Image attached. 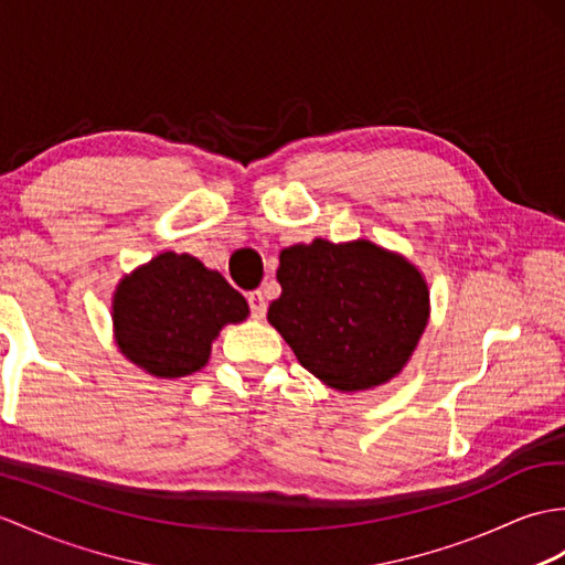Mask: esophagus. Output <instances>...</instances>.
<instances>
[{
	"label": "esophagus",
	"mask_w": 565,
	"mask_h": 565,
	"mask_svg": "<svg viewBox=\"0 0 565 565\" xmlns=\"http://www.w3.org/2000/svg\"><path fill=\"white\" fill-rule=\"evenodd\" d=\"M247 303H250V312H253V318H257V320H262L265 318V312H267V300H265V294L259 291H250L247 294Z\"/></svg>",
	"instance_id": "34e87169"
}]
</instances>
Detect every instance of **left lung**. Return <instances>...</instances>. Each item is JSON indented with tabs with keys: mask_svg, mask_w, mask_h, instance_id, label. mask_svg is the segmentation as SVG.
I'll use <instances>...</instances> for the list:
<instances>
[{
	"mask_svg": "<svg viewBox=\"0 0 565 565\" xmlns=\"http://www.w3.org/2000/svg\"><path fill=\"white\" fill-rule=\"evenodd\" d=\"M281 296L267 320L324 385L369 390L395 377L428 322V286L416 267L369 241L286 247Z\"/></svg>",
	"mask_w": 565,
	"mask_h": 565,
	"instance_id": "8db88e82",
	"label": "left lung"
}]
</instances>
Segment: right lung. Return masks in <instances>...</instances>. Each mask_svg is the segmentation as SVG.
Returning <instances> with one entry per match:
<instances>
[{
  "instance_id": "add662e5",
  "label": "right lung",
  "mask_w": 565,
  "mask_h": 565,
  "mask_svg": "<svg viewBox=\"0 0 565 565\" xmlns=\"http://www.w3.org/2000/svg\"><path fill=\"white\" fill-rule=\"evenodd\" d=\"M245 318V298L218 271L175 253L125 277L113 300L117 344L156 377L200 371L221 327Z\"/></svg>"
}]
</instances>
